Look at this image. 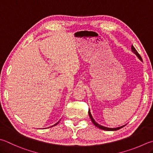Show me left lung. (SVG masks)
<instances>
[{"instance_id":"1","label":"left lung","mask_w":153,"mask_h":153,"mask_svg":"<svg viewBox=\"0 0 153 153\" xmlns=\"http://www.w3.org/2000/svg\"><path fill=\"white\" fill-rule=\"evenodd\" d=\"M131 51H132V53H133L134 54H136V56H137L138 57V58H139V59L141 60V61H143L142 58H141V56H140V54H139V53H138V52L137 51V50H136V49H135V48H134L132 45V47H131ZM88 114H89V117H90V118H91V121L93 122V123L94 124V126H96L97 128L102 129V130H104V131H117V130H119L120 128H121L124 127V126H125L126 125H125L121 126H119V127H117V128H108V127H106V126H102V125H99V124H98L96 121H95V120H94V119H93V117H92V114H91V113L90 109H89V110H88Z\"/></svg>"}]
</instances>
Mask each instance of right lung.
Segmentation results:
<instances>
[{
	"mask_svg": "<svg viewBox=\"0 0 153 153\" xmlns=\"http://www.w3.org/2000/svg\"><path fill=\"white\" fill-rule=\"evenodd\" d=\"M60 122V120H59V121H58V122H57L56 124H54V125H53V126H50V127H53V126H56V125H58V123ZM48 128H49V127H48Z\"/></svg>",
	"mask_w": 153,
	"mask_h": 153,
	"instance_id": "1",
	"label": "right lung"
}]
</instances>
